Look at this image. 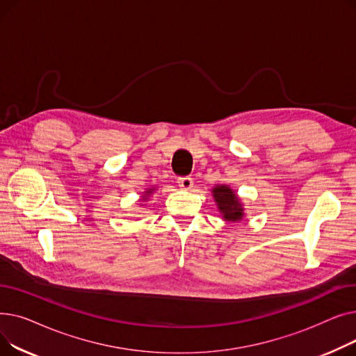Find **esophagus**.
<instances>
[{
    "mask_svg": "<svg viewBox=\"0 0 356 356\" xmlns=\"http://www.w3.org/2000/svg\"><path fill=\"white\" fill-rule=\"evenodd\" d=\"M179 183V188L184 189V191H191L193 188V179L189 176H184V177H179L177 179Z\"/></svg>",
    "mask_w": 356,
    "mask_h": 356,
    "instance_id": "1",
    "label": "esophagus"
}]
</instances>
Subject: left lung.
Returning a JSON list of instances; mask_svg holds the SVG:
<instances>
[{"label": "left lung", "instance_id": "left-lung-1", "mask_svg": "<svg viewBox=\"0 0 356 356\" xmlns=\"http://www.w3.org/2000/svg\"><path fill=\"white\" fill-rule=\"evenodd\" d=\"M212 195L218 204L222 218L228 222H239L244 218V208L236 193L227 184H216L212 189Z\"/></svg>", "mask_w": 356, "mask_h": 356}]
</instances>
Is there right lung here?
Segmentation results:
<instances>
[{"label":"right lung","instance_id":"add662e5","mask_svg":"<svg viewBox=\"0 0 356 356\" xmlns=\"http://www.w3.org/2000/svg\"><path fill=\"white\" fill-rule=\"evenodd\" d=\"M153 192H154V188H152V189H147V191L144 192V196H143V199H141V200H147V199H148V196L152 195Z\"/></svg>","mask_w":356,"mask_h":356}]
</instances>
